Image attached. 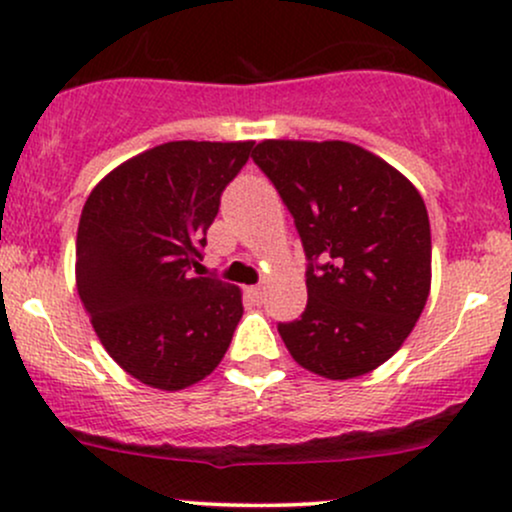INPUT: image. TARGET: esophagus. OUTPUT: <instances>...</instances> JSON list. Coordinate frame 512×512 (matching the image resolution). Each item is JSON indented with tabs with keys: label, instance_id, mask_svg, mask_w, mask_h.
I'll return each mask as SVG.
<instances>
[{
	"label": "esophagus",
	"instance_id": "1",
	"mask_svg": "<svg viewBox=\"0 0 512 512\" xmlns=\"http://www.w3.org/2000/svg\"><path fill=\"white\" fill-rule=\"evenodd\" d=\"M248 293H250L252 301H257V303L264 301V286H250Z\"/></svg>",
	"mask_w": 512,
	"mask_h": 512
}]
</instances>
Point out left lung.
Returning a JSON list of instances; mask_svg holds the SVG:
<instances>
[{"instance_id":"1","label":"left lung","mask_w":512,"mask_h":512,"mask_svg":"<svg viewBox=\"0 0 512 512\" xmlns=\"http://www.w3.org/2000/svg\"><path fill=\"white\" fill-rule=\"evenodd\" d=\"M301 236L308 305L279 322L310 373L346 380L385 363L414 330L431 291V226L416 187L349 142L257 144Z\"/></svg>"}]
</instances>
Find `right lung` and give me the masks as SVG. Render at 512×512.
Returning <instances> with one entry per match:
<instances>
[{"instance_id":"right-lung-1","label":"right lung","mask_w":512,"mask_h":512,"mask_svg":"<svg viewBox=\"0 0 512 512\" xmlns=\"http://www.w3.org/2000/svg\"><path fill=\"white\" fill-rule=\"evenodd\" d=\"M255 142H168L93 187L76 233V289L105 351L139 383L182 390L221 363L240 289L192 276L221 195Z\"/></svg>"}]
</instances>
